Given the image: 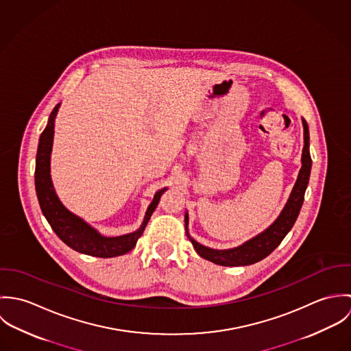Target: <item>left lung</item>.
Masks as SVG:
<instances>
[{"label":"left lung","mask_w":351,"mask_h":351,"mask_svg":"<svg viewBox=\"0 0 351 351\" xmlns=\"http://www.w3.org/2000/svg\"><path fill=\"white\" fill-rule=\"evenodd\" d=\"M304 125V147H302V166L298 177V181L295 184V188L291 193V197L287 202L284 210L278 216V219L261 235L252 238L245 245L232 249V250H212L208 247H204L199 245L196 241H192V245L195 250L199 252V255L204 259H208L216 265L221 266H247L255 262L262 261L269 254L278 247V245L282 242V239L287 237V234L292 230L299 213H300L301 205L304 201L305 189L309 181L311 167H312V159L309 155V131L308 124L302 119ZM185 223H188V215H185Z\"/></svg>","instance_id":"1"}]
</instances>
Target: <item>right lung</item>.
I'll list each match as a JSON object with an SVG mask.
<instances>
[{"label":"right lung","mask_w":351,"mask_h":351,"mask_svg":"<svg viewBox=\"0 0 351 351\" xmlns=\"http://www.w3.org/2000/svg\"><path fill=\"white\" fill-rule=\"evenodd\" d=\"M59 104L51 112L49 124L46 130L42 132L39 139V147L36 154V169H35V186L36 195L40 204L42 212L50 223L51 228L55 234L73 250L99 256V258H112L123 255L132 250L143 234L152 212L155 210L160 196L166 192V188L158 191L150 204L146 217L143 220L142 227L128 235L116 237V238H105L100 235L96 230L88 226L82 219L73 215L67 210L62 202L55 195L50 177V155L52 149V138H53V121L58 112Z\"/></svg>","instance_id":"right-lung-1"}]
</instances>
